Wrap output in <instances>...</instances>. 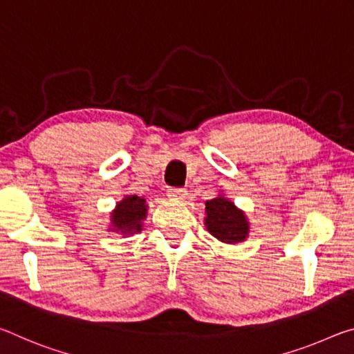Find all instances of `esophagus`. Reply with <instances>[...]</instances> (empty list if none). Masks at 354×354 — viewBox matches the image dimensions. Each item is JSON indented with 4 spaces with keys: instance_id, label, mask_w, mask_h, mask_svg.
Returning a JSON list of instances; mask_svg holds the SVG:
<instances>
[{
    "instance_id": "esophagus-1",
    "label": "esophagus",
    "mask_w": 354,
    "mask_h": 354,
    "mask_svg": "<svg viewBox=\"0 0 354 354\" xmlns=\"http://www.w3.org/2000/svg\"><path fill=\"white\" fill-rule=\"evenodd\" d=\"M187 194H188V191L185 189V188H171L169 191H167V196H169L171 199H174V201H183L185 198H187Z\"/></svg>"
}]
</instances>
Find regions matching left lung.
<instances>
[{
  "label": "left lung",
  "mask_w": 354,
  "mask_h": 354,
  "mask_svg": "<svg viewBox=\"0 0 354 354\" xmlns=\"http://www.w3.org/2000/svg\"><path fill=\"white\" fill-rule=\"evenodd\" d=\"M205 227L219 241L235 245L249 236V221L245 213L223 194L205 202Z\"/></svg>",
  "instance_id": "1"
}]
</instances>
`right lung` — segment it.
I'll use <instances>...</instances> for the list:
<instances>
[{"label": "right lung", "instance_id": "obj_1", "mask_svg": "<svg viewBox=\"0 0 354 354\" xmlns=\"http://www.w3.org/2000/svg\"><path fill=\"white\" fill-rule=\"evenodd\" d=\"M147 216L146 199L136 194L125 196L118 202L111 213V227L109 230L122 235H133L142 229V221Z\"/></svg>", "mask_w": 354, "mask_h": 354}]
</instances>
